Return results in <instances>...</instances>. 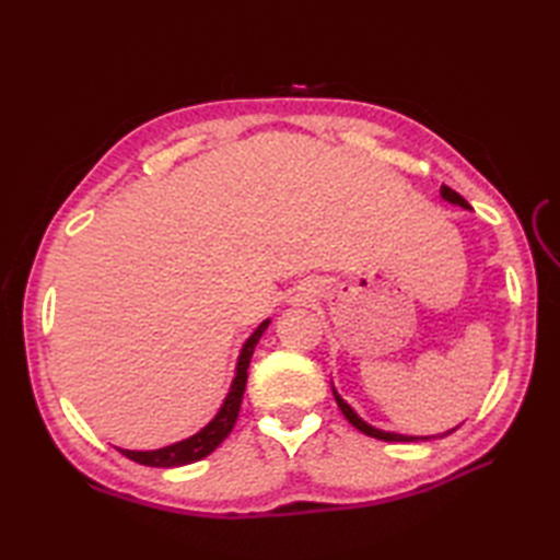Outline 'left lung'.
I'll use <instances>...</instances> for the list:
<instances>
[{"instance_id":"8db88e82","label":"left lung","mask_w":560,"mask_h":560,"mask_svg":"<svg viewBox=\"0 0 560 560\" xmlns=\"http://www.w3.org/2000/svg\"><path fill=\"white\" fill-rule=\"evenodd\" d=\"M440 195H443V199H447V201H452V205H459V207H464V209H469V205H467V199L464 197H459L455 189H450L447 185H443L440 187ZM335 399H337V404H339V409H341V413L347 416L349 419V423L353 425V428H359L361 433H365V435H371V438H377V440H387V443H411V440H428V438H413V435H399V433H385V431H377V428H373V425H368L359 413H355L347 401H343L339 395H337V389H335ZM452 431H455V428H452ZM443 435H447V433H443Z\"/></svg>"}]
</instances>
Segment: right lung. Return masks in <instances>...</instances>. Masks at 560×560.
<instances>
[{
    "label": "right lung",
    "mask_w": 560,
    "mask_h": 560,
    "mask_svg": "<svg viewBox=\"0 0 560 560\" xmlns=\"http://www.w3.org/2000/svg\"><path fill=\"white\" fill-rule=\"evenodd\" d=\"M269 327V319H265L255 331L253 337L245 341V347L241 351V359H237V368H235V380L231 385L229 397H225L223 407L219 409V413L213 416V421L209 425L201 428V431L192 438L180 440V443L161 447V450H149V452H139V450H120L125 457H129L132 462L147 464V467H183V464H192L205 459L207 455H211L217 450L229 433L233 431L237 411H241V401L245 395V383H247V365L249 359H253V351L257 347L259 337L265 335V329Z\"/></svg>",
    "instance_id": "1"
}]
</instances>
